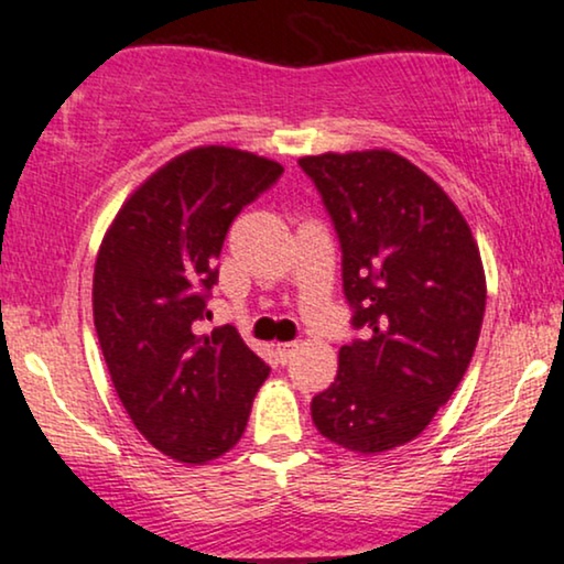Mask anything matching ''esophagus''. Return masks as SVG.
Wrapping results in <instances>:
<instances>
[{"label": "esophagus", "mask_w": 564, "mask_h": 564, "mask_svg": "<svg viewBox=\"0 0 564 564\" xmlns=\"http://www.w3.org/2000/svg\"><path fill=\"white\" fill-rule=\"evenodd\" d=\"M295 343H276V347H274V352H276V360H280V364L284 366L288 364L290 358H293V352H295Z\"/></svg>", "instance_id": "34e87169"}]
</instances>
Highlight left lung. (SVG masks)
<instances>
[{
  "label": "left lung",
  "mask_w": 564,
  "mask_h": 564,
  "mask_svg": "<svg viewBox=\"0 0 564 564\" xmlns=\"http://www.w3.org/2000/svg\"><path fill=\"white\" fill-rule=\"evenodd\" d=\"M343 248L352 329L311 402L339 447L377 455L429 426L468 371L486 308L468 221L426 172L392 151L303 156Z\"/></svg>",
  "instance_id": "left-lung-1"
}]
</instances>
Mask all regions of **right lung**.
Wrapping results in <instances>:
<instances>
[{"mask_svg":"<svg viewBox=\"0 0 564 564\" xmlns=\"http://www.w3.org/2000/svg\"><path fill=\"white\" fill-rule=\"evenodd\" d=\"M282 172L227 145L185 151L124 200L96 256L94 324L117 398L180 463L232 449L269 377L235 326L198 335V324L229 225Z\"/></svg>","mask_w":564,"mask_h":564,"instance_id":"right-lung-1","label":"right lung"}]
</instances>
